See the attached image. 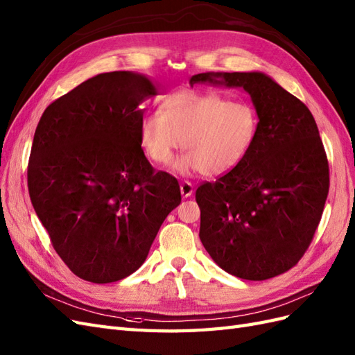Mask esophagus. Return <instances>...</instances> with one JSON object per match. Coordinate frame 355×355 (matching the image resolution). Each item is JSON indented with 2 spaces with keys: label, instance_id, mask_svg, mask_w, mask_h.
<instances>
[{
  "label": "esophagus",
  "instance_id": "1",
  "mask_svg": "<svg viewBox=\"0 0 355 355\" xmlns=\"http://www.w3.org/2000/svg\"><path fill=\"white\" fill-rule=\"evenodd\" d=\"M180 190H181V195H183V198H189V196H191V193H193V183H190V181L184 180L180 186Z\"/></svg>",
  "mask_w": 355,
  "mask_h": 355
}]
</instances>
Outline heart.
Wrapping results in <instances>:
<instances>
[{"label": "heart", "mask_w": 355, "mask_h": 355, "mask_svg": "<svg viewBox=\"0 0 355 355\" xmlns=\"http://www.w3.org/2000/svg\"><path fill=\"white\" fill-rule=\"evenodd\" d=\"M257 125V110L245 99L181 89L162 96L156 113L143 119L139 143L157 165H168L183 147L175 164L180 172L220 175L245 157Z\"/></svg>", "instance_id": "heart-1"}]
</instances>
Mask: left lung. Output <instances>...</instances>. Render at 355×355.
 Here are the masks:
<instances>
[{"label":"left lung","instance_id":"obj_1","mask_svg":"<svg viewBox=\"0 0 355 355\" xmlns=\"http://www.w3.org/2000/svg\"><path fill=\"white\" fill-rule=\"evenodd\" d=\"M242 87L257 110V134L239 164L200 184L199 238L238 278L287 272L312 242L329 195L326 150L309 108L263 73H200L195 83Z\"/></svg>","mask_w":355,"mask_h":355}]
</instances>
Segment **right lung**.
<instances>
[{"label":"right lung","instance_id":"obj_1","mask_svg":"<svg viewBox=\"0 0 355 355\" xmlns=\"http://www.w3.org/2000/svg\"><path fill=\"white\" fill-rule=\"evenodd\" d=\"M156 94L141 74H98L53 101L37 125L29 198L58 256L85 281L134 273L181 202L177 178L151 166L139 143V105Z\"/></svg>","mask_w":355,"mask_h":355}]
</instances>
